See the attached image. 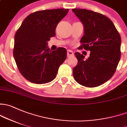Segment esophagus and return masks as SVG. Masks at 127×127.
<instances>
[{"label":"esophagus","mask_w":127,"mask_h":127,"mask_svg":"<svg viewBox=\"0 0 127 127\" xmlns=\"http://www.w3.org/2000/svg\"><path fill=\"white\" fill-rule=\"evenodd\" d=\"M67 57H72V56H74V52H73L70 50H67Z\"/></svg>","instance_id":"1"}]
</instances>
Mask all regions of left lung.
I'll return each instance as SVG.
<instances>
[{"instance_id":"obj_1","label":"left lung","mask_w":127,"mask_h":127,"mask_svg":"<svg viewBox=\"0 0 127 127\" xmlns=\"http://www.w3.org/2000/svg\"><path fill=\"white\" fill-rule=\"evenodd\" d=\"M84 26L80 49L89 50L88 59L75 53L78 64L73 69L75 80L82 86L94 88L109 80L121 59V38L114 24L100 13L86 9H72Z\"/></svg>"}]
</instances>
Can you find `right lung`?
I'll use <instances>...</instances> for the list:
<instances>
[{"mask_svg": "<svg viewBox=\"0 0 127 127\" xmlns=\"http://www.w3.org/2000/svg\"><path fill=\"white\" fill-rule=\"evenodd\" d=\"M69 9L38 11L23 21L14 36L13 55L22 75L30 82L44 84L56 77L67 57V50L58 47L51 52L47 42L55 36L60 21Z\"/></svg>", "mask_w": 127, "mask_h": 127, "instance_id": "add662e5", "label": "right lung"}]
</instances>
